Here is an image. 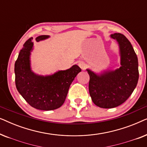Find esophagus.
<instances>
[{
	"mask_svg": "<svg viewBox=\"0 0 147 147\" xmlns=\"http://www.w3.org/2000/svg\"><path fill=\"white\" fill-rule=\"evenodd\" d=\"M78 65H79L80 67L83 70L86 69V67H87V66H86V64L85 63V62H84V61H80V63H78Z\"/></svg>",
	"mask_w": 147,
	"mask_h": 147,
	"instance_id": "34e87169",
	"label": "esophagus"
}]
</instances>
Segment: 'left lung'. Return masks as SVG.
Returning a JSON list of instances; mask_svg holds the SVG:
<instances>
[{"label": "left lung", "instance_id": "1", "mask_svg": "<svg viewBox=\"0 0 147 147\" xmlns=\"http://www.w3.org/2000/svg\"><path fill=\"white\" fill-rule=\"evenodd\" d=\"M111 37L120 45L121 67L100 76L87 69L92 100L103 108H115L123 104L135 89L139 76L138 58L130 42L121 33H114Z\"/></svg>", "mask_w": 147, "mask_h": 147}]
</instances>
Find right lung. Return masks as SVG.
<instances>
[{"instance_id": "1", "label": "right lung", "mask_w": 147, "mask_h": 147, "mask_svg": "<svg viewBox=\"0 0 147 147\" xmlns=\"http://www.w3.org/2000/svg\"><path fill=\"white\" fill-rule=\"evenodd\" d=\"M41 35L36 41L48 38ZM33 37L24 43L15 64V84L18 92L32 107L41 110H53L61 107L65 102L69 86L82 71L77 65L49 76H39L30 67V51L33 48Z\"/></svg>"}]
</instances>
